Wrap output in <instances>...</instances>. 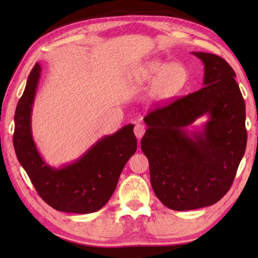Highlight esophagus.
I'll return each mask as SVG.
<instances>
[{
  "mask_svg": "<svg viewBox=\"0 0 258 258\" xmlns=\"http://www.w3.org/2000/svg\"><path fill=\"white\" fill-rule=\"evenodd\" d=\"M145 131H146V128H145V126H144L143 124L138 123V124L135 125V127H134V133H135L136 138H138V139H141L142 136L144 135Z\"/></svg>",
  "mask_w": 258,
  "mask_h": 258,
  "instance_id": "34e87169",
  "label": "esophagus"
}]
</instances>
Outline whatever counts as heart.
Wrapping results in <instances>:
<instances>
[{
    "label": "heart",
    "mask_w": 258,
    "mask_h": 258,
    "mask_svg": "<svg viewBox=\"0 0 258 258\" xmlns=\"http://www.w3.org/2000/svg\"><path fill=\"white\" fill-rule=\"evenodd\" d=\"M134 78L151 83L149 95L152 100L166 102L184 91L188 83V71L183 64L153 58L135 70Z\"/></svg>",
    "instance_id": "heart-1"
}]
</instances>
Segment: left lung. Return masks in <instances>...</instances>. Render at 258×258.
I'll return each instance as SVG.
<instances>
[{
	"label": "left lung",
	"instance_id": "left-lung-1",
	"mask_svg": "<svg viewBox=\"0 0 258 258\" xmlns=\"http://www.w3.org/2000/svg\"><path fill=\"white\" fill-rule=\"evenodd\" d=\"M193 54L204 63L205 86L147 114L141 141L153 190L174 211L220 201L231 188L247 142L245 102L234 70L215 54ZM205 113L210 118L203 130L189 136L185 126Z\"/></svg>",
	"mask_w": 258,
	"mask_h": 258
}]
</instances>
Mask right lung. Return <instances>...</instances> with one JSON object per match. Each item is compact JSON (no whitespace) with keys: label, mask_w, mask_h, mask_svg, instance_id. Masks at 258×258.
Here are the masks:
<instances>
[{"label":"right lung","mask_w":258,"mask_h":258,"mask_svg":"<svg viewBox=\"0 0 258 258\" xmlns=\"http://www.w3.org/2000/svg\"><path fill=\"white\" fill-rule=\"evenodd\" d=\"M41 65L36 63L27 78L14 115L13 144L18 160L41 199L65 213L96 212L111 199L125 164L138 149L133 124L97 141L78 161L61 168L42 160L31 131V113Z\"/></svg>","instance_id":"1"}]
</instances>
